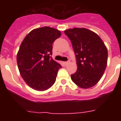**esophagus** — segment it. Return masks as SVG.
I'll use <instances>...</instances> for the list:
<instances>
[{
  "label": "esophagus",
  "mask_w": 121,
  "mask_h": 121,
  "mask_svg": "<svg viewBox=\"0 0 121 121\" xmlns=\"http://www.w3.org/2000/svg\"><path fill=\"white\" fill-rule=\"evenodd\" d=\"M69 62H70L69 61H64V62H63V63H64L65 65H67L69 63Z\"/></svg>",
  "instance_id": "1"
}]
</instances>
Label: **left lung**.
<instances>
[{"mask_svg": "<svg viewBox=\"0 0 121 121\" xmlns=\"http://www.w3.org/2000/svg\"><path fill=\"white\" fill-rule=\"evenodd\" d=\"M64 33L72 42L77 64L72 80L82 88L94 86L107 66V48L96 33L85 28L69 29Z\"/></svg>", "mask_w": 121, "mask_h": 121, "instance_id": "1", "label": "left lung"}]
</instances>
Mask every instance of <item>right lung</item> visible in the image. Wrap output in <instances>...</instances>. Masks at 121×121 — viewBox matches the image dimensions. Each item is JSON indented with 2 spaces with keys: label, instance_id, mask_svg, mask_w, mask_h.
I'll list each match as a JSON object with an SVG mask.
<instances>
[{
  "label": "right lung",
  "instance_id": "obj_1",
  "mask_svg": "<svg viewBox=\"0 0 121 121\" xmlns=\"http://www.w3.org/2000/svg\"><path fill=\"white\" fill-rule=\"evenodd\" d=\"M60 36V31L46 26L33 29L22 42L17 55L18 68L33 89L44 91L55 83L61 66L51 55L53 42Z\"/></svg>",
  "mask_w": 121,
  "mask_h": 121
}]
</instances>
